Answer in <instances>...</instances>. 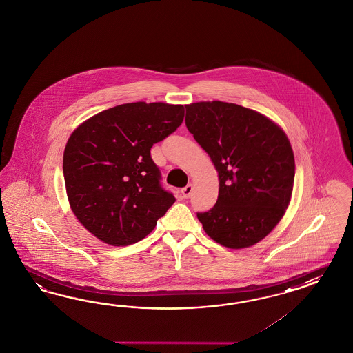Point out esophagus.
I'll return each instance as SVG.
<instances>
[{
    "mask_svg": "<svg viewBox=\"0 0 353 353\" xmlns=\"http://www.w3.org/2000/svg\"><path fill=\"white\" fill-rule=\"evenodd\" d=\"M192 189H194V186L189 183L188 186H185L183 189L181 190V194H182V196L185 199H189L190 195H191V192H192Z\"/></svg>",
    "mask_w": 353,
    "mask_h": 353,
    "instance_id": "34e87169",
    "label": "esophagus"
}]
</instances>
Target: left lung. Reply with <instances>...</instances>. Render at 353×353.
I'll list each match as a JSON object with an SVG mask.
<instances>
[{
	"mask_svg": "<svg viewBox=\"0 0 353 353\" xmlns=\"http://www.w3.org/2000/svg\"><path fill=\"white\" fill-rule=\"evenodd\" d=\"M186 107V128L219 177L214 207L198 213L210 239L250 248L272 232L290 204L294 157L283 130L264 114L219 101Z\"/></svg>",
	"mask_w": 353,
	"mask_h": 353,
	"instance_id": "8db88e82",
	"label": "left lung"
}]
</instances>
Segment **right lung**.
<instances>
[{
  "label": "right lung",
  "instance_id": "1",
  "mask_svg": "<svg viewBox=\"0 0 353 353\" xmlns=\"http://www.w3.org/2000/svg\"><path fill=\"white\" fill-rule=\"evenodd\" d=\"M180 104L126 103L75 130L63 152L70 207L97 239L112 246L143 240L172 207L150 149L183 121Z\"/></svg>",
  "mask_w": 353,
  "mask_h": 353
}]
</instances>
